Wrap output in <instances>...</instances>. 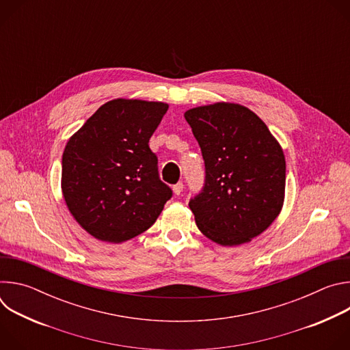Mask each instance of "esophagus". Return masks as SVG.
<instances>
[{
  "instance_id": "34e87169",
  "label": "esophagus",
  "mask_w": 350,
  "mask_h": 350,
  "mask_svg": "<svg viewBox=\"0 0 350 350\" xmlns=\"http://www.w3.org/2000/svg\"><path fill=\"white\" fill-rule=\"evenodd\" d=\"M183 188H184V184H183L181 181H178L177 184H174V185H173V192H174V195H180V193L183 192Z\"/></svg>"
}]
</instances>
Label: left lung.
Returning a JSON list of instances; mask_svg holds the SVG:
<instances>
[{"label":"left lung","instance_id":"8db88e82","mask_svg":"<svg viewBox=\"0 0 350 350\" xmlns=\"http://www.w3.org/2000/svg\"><path fill=\"white\" fill-rule=\"evenodd\" d=\"M184 118L205 161V184L188 204L198 228L223 246L251 241L284 204L280 144L258 115L238 104L192 108Z\"/></svg>","mask_w":350,"mask_h":350}]
</instances>
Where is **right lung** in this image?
Returning a JSON list of instances; mask_svg holds the SVG:
<instances>
[{"label":"right lung","instance_id":"obj_1","mask_svg":"<svg viewBox=\"0 0 350 350\" xmlns=\"http://www.w3.org/2000/svg\"><path fill=\"white\" fill-rule=\"evenodd\" d=\"M167 109L163 103L113 99L68 141L62 157L65 202L96 239L119 243L139 235L172 198L149 148Z\"/></svg>","mask_w":350,"mask_h":350}]
</instances>
